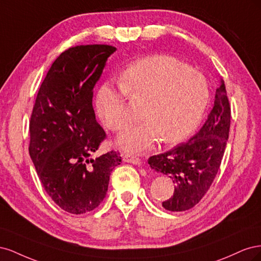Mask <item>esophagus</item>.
I'll return each instance as SVG.
<instances>
[{
	"label": "esophagus",
	"mask_w": 261,
	"mask_h": 261,
	"mask_svg": "<svg viewBox=\"0 0 261 261\" xmlns=\"http://www.w3.org/2000/svg\"><path fill=\"white\" fill-rule=\"evenodd\" d=\"M123 161L129 162V163L136 164V165L140 164V159H139V158L136 156V155H134V154H130V153H124L123 154Z\"/></svg>",
	"instance_id": "esophagus-1"
}]
</instances>
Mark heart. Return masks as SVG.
<instances>
[{
  "mask_svg": "<svg viewBox=\"0 0 261 261\" xmlns=\"http://www.w3.org/2000/svg\"><path fill=\"white\" fill-rule=\"evenodd\" d=\"M127 96L144 102V122L118 139L127 151H141L159 138L172 144L191 134L200 123L209 102V87L193 67L169 55L141 59L121 76V84L106 83L96 99L98 115L109 129L121 132L132 123Z\"/></svg>",
  "mask_w": 261,
  "mask_h": 261,
  "instance_id": "b5f03b06",
  "label": "heart"
}]
</instances>
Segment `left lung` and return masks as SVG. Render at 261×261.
<instances>
[{"instance_id": "obj_1", "label": "left lung", "mask_w": 261, "mask_h": 261, "mask_svg": "<svg viewBox=\"0 0 261 261\" xmlns=\"http://www.w3.org/2000/svg\"><path fill=\"white\" fill-rule=\"evenodd\" d=\"M231 125V106L224 82L216 91L215 105L200 130L187 143L149 158L150 167L174 183V193L162 206L170 211L193 208L206 195L220 169Z\"/></svg>"}]
</instances>
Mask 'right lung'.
I'll list each match as a JSON object with an SVG mask.
<instances>
[{"label":"right lung","mask_w":261,"mask_h":261,"mask_svg":"<svg viewBox=\"0 0 261 261\" xmlns=\"http://www.w3.org/2000/svg\"><path fill=\"white\" fill-rule=\"evenodd\" d=\"M116 48L77 45L60 54L39 88L29 123V154L44 191L58 206L82 215L105 199L122 158H92L107 138L92 107L93 87Z\"/></svg>","instance_id":"1"}]
</instances>
